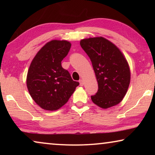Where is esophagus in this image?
Masks as SVG:
<instances>
[{"instance_id":"obj_1","label":"esophagus","mask_w":155,"mask_h":155,"mask_svg":"<svg viewBox=\"0 0 155 155\" xmlns=\"http://www.w3.org/2000/svg\"><path fill=\"white\" fill-rule=\"evenodd\" d=\"M79 82H80V86H83L84 85V82H83V80H80Z\"/></svg>"}]
</instances>
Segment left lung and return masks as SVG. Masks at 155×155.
Segmentation results:
<instances>
[{
  "label": "left lung",
  "instance_id": "left-lung-1",
  "mask_svg": "<svg viewBox=\"0 0 155 155\" xmlns=\"http://www.w3.org/2000/svg\"><path fill=\"white\" fill-rule=\"evenodd\" d=\"M80 46L90 57L98 82V91L91 96L93 103L103 109L119 104L130 81V68L124 54L101 37L82 39Z\"/></svg>",
  "mask_w": 155,
  "mask_h": 155
}]
</instances>
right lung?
Segmentation results:
<instances>
[{"label": "right lung", "mask_w": 155, "mask_h": 155, "mask_svg": "<svg viewBox=\"0 0 155 155\" xmlns=\"http://www.w3.org/2000/svg\"><path fill=\"white\" fill-rule=\"evenodd\" d=\"M71 44L52 40L36 54L29 65L27 86L33 100L43 109L56 111L67 103L79 82L61 65Z\"/></svg>", "instance_id": "right-lung-1"}]
</instances>
